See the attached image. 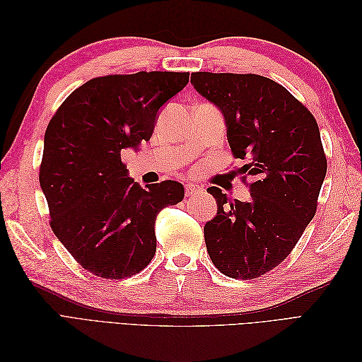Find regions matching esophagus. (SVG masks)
I'll list each match as a JSON object with an SVG mask.
<instances>
[{"label": "esophagus", "mask_w": 362, "mask_h": 362, "mask_svg": "<svg viewBox=\"0 0 362 362\" xmlns=\"http://www.w3.org/2000/svg\"><path fill=\"white\" fill-rule=\"evenodd\" d=\"M201 192H202V189L199 187L198 184H193V182L185 184V194H187V196H194V194H198Z\"/></svg>", "instance_id": "esophagus-1"}]
</instances>
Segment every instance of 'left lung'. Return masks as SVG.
I'll use <instances>...</instances> for the list:
<instances>
[{
	"label": "left lung",
	"mask_w": 362,
	"mask_h": 362,
	"mask_svg": "<svg viewBox=\"0 0 362 362\" xmlns=\"http://www.w3.org/2000/svg\"><path fill=\"white\" fill-rule=\"evenodd\" d=\"M192 84L221 108L237 173L250 201H231L208 187L217 216L204 228L213 264L234 279H255L286 259L317 211L327 169L313 113L267 76L192 74Z\"/></svg>",
	"instance_id": "1"
}]
</instances>
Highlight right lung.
I'll use <instances>...</instances> for the list:
<instances>
[{"label": "right lung", "mask_w": 362, "mask_h": 362, "mask_svg": "<svg viewBox=\"0 0 362 362\" xmlns=\"http://www.w3.org/2000/svg\"><path fill=\"white\" fill-rule=\"evenodd\" d=\"M189 72L141 71L92 78L51 117L39 169L54 234L92 275L124 279L156 255V217L184 199L177 181L141 189L120 158L152 136L160 107Z\"/></svg>", "instance_id": "right-lung-1"}]
</instances>
